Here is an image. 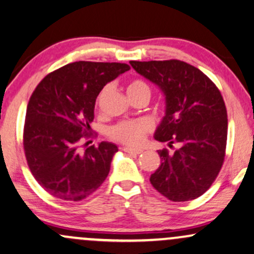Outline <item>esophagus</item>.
<instances>
[{"label": "esophagus", "mask_w": 254, "mask_h": 254, "mask_svg": "<svg viewBox=\"0 0 254 254\" xmlns=\"http://www.w3.org/2000/svg\"><path fill=\"white\" fill-rule=\"evenodd\" d=\"M123 150H124L125 152H129V154H133V155H139V154H142V152H143L142 149L129 148V146H125Z\"/></svg>", "instance_id": "obj_1"}]
</instances>
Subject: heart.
I'll return each instance as SVG.
<instances>
[{"label":"heart","instance_id":"heart-1","mask_svg":"<svg viewBox=\"0 0 254 254\" xmlns=\"http://www.w3.org/2000/svg\"><path fill=\"white\" fill-rule=\"evenodd\" d=\"M105 91V90H104ZM103 91V92H104ZM103 92L99 94L98 100L100 99ZM127 94L137 92H149L150 88L145 81L140 79H135L130 81L127 87ZM151 130V123L145 119H138V121H123L119 122L114 127L109 129V135L118 142L124 143L127 145H138L145 139V135Z\"/></svg>","mask_w":254,"mask_h":254}]
</instances>
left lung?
I'll use <instances>...</instances> for the list:
<instances>
[{
  "instance_id": "1",
  "label": "left lung",
  "mask_w": 254,
  "mask_h": 254,
  "mask_svg": "<svg viewBox=\"0 0 254 254\" xmlns=\"http://www.w3.org/2000/svg\"><path fill=\"white\" fill-rule=\"evenodd\" d=\"M138 74L160 88L166 115L154 138L180 148L158 150L161 166L150 182L174 202L194 200L221 169L227 140V111L215 84L196 67L180 60L130 61Z\"/></svg>"
}]
</instances>
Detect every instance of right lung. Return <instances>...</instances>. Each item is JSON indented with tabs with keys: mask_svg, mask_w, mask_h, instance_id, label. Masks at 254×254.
<instances>
[{
	"mask_svg": "<svg viewBox=\"0 0 254 254\" xmlns=\"http://www.w3.org/2000/svg\"><path fill=\"white\" fill-rule=\"evenodd\" d=\"M129 69L127 64L75 61L36 86L27 106L23 146L33 176L51 195L80 201L108 177L117 145L102 142L84 152L78 145L92 131L98 94Z\"/></svg>",
	"mask_w": 254,
	"mask_h": 254,
	"instance_id": "1",
	"label": "right lung"
}]
</instances>
